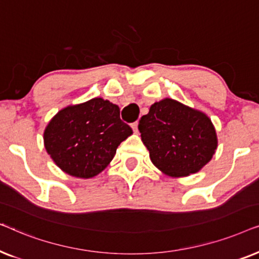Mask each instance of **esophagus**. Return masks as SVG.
I'll use <instances>...</instances> for the list:
<instances>
[{
    "instance_id": "esophagus-1",
    "label": "esophagus",
    "mask_w": 259,
    "mask_h": 259,
    "mask_svg": "<svg viewBox=\"0 0 259 259\" xmlns=\"http://www.w3.org/2000/svg\"><path fill=\"white\" fill-rule=\"evenodd\" d=\"M138 125H139V122H138V121L132 123V128H133V131H134V132H136V133L138 132Z\"/></svg>"
}]
</instances>
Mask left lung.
I'll list each match as a JSON object with an SVG mask.
<instances>
[{
	"instance_id": "1",
	"label": "left lung",
	"mask_w": 259,
	"mask_h": 259,
	"mask_svg": "<svg viewBox=\"0 0 259 259\" xmlns=\"http://www.w3.org/2000/svg\"><path fill=\"white\" fill-rule=\"evenodd\" d=\"M138 128L152 162L172 177L198 172L217 148L211 120L172 99L152 105L148 114L141 116Z\"/></svg>"
}]
</instances>
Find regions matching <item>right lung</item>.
Masks as SVG:
<instances>
[{
    "label": "right lung",
    "instance_id": "add662e5",
    "mask_svg": "<svg viewBox=\"0 0 259 259\" xmlns=\"http://www.w3.org/2000/svg\"><path fill=\"white\" fill-rule=\"evenodd\" d=\"M133 133L116 105L101 98L68 106L46 127L45 147L63 172L92 178L107 167L116 148Z\"/></svg>",
    "mask_w": 259,
    "mask_h": 259
}]
</instances>
